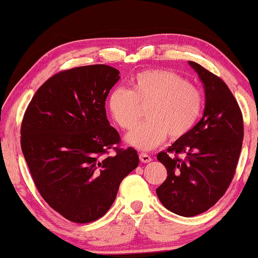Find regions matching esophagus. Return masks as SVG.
Masks as SVG:
<instances>
[{
    "instance_id": "1",
    "label": "esophagus",
    "mask_w": 258,
    "mask_h": 258,
    "mask_svg": "<svg viewBox=\"0 0 258 258\" xmlns=\"http://www.w3.org/2000/svg\"><path fill=\"white\" fill-rule=\"evenodd\" d=\"M139 160H141L142 162H144V163L151 162V157H150V155H148V154H144V153L139 154Z\"/></svg>"
}]
</instances>
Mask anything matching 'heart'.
Masks as SVG:
<instances>
[{
    "label": "heart",
    "mask_w": 258,
    "mask_h": 258,
    "mask_svg": "<svg viewBox=\"0 0 258 258\" xmlns=\"http://www.w3.org/2000/svg\"><path fill=\"white\" fill-rule=\"evenodd\" d=\"M149 104L148 121L135 127L139 105ZM108 110L122 130H132L126 143L139 150H151L167 136L180 138L194 128L203 109V95L184 77L166 70L139 72L131 88H116L108 96Z\"/></svg>",
    "instance_id": "heart-1"
}]
</instances>
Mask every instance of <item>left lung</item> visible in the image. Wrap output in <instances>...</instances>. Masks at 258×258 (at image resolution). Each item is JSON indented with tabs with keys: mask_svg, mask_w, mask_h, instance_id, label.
<instances>
[{
	"mask_svg": "<svg viewBox=\"0 0 258 258\" xmlns=\"http://www.w3.org/2000/svg\"><path fill=\"white\" fill-rule=\"evenodd\" d=\"M188 64L203 83V116L190 132L157 155L167 169V179L156 188L161 203L185 218L207 212L225 195L244 138L243 115L228 86L196 62ZM178 153L185 160H180Z\"/></svg>",
	"mask_w": 258,
	"mask_h": 258,
	"instance_id": "8db88e82",
	"label": "left lung"
}]
</instances>
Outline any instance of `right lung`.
Returning <instances> with one entry per match:
<instances>
[{"label": "right lung", "mask_w": 258, "mask_h": 258, "mask_svg": "<svg viewBox=\"0 0 258 258\" xmlns=\"http://www.w3.org/2000/svg\"><path fill=\"white\" fill-rule=\"evenodd\" d=\"M107 64L76 67L48 79L31 99L21 123V150L40 196L77 223L104 215L120 182L137 168L133 148L105 114V98L120 79ZM114 148L115 155H107Z\"/></svg>", "instance_id": "right-lung-1"}]
</instances>
